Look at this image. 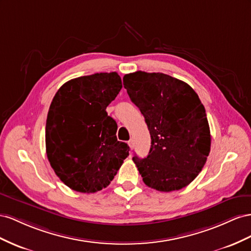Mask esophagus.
I'll return each instance as SVG.
<instances>
[{
  "label": "esophagus",
  "instance_id": "1",
  "mask_svg": "<svg viewBox=\"0 0 251 251\" xmlns=\"http://www.w3.org/2000/svg\"><path fill=\"white\" fill-rule=\"evenodd\" d=\"M128 145H129L130 149L132 150V149H133V141H132V140H129V141H128Z\"/></svg>",
  "mask_w": 251,
  "mask_h": 251
}]
</instances>
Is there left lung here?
I'll return each instance as SVG.
<instances>
[{"instance_id": "1", "label": "left lung", "mask_w": 251, "mask_h": 251, "mask_svg": "<svg viewBox=\"0 0 251 251\" xmlns=\"http://www.w3.org/2000/svg\"><path fill=\"white\" fill-rule=\"evenodd\" d=\"M123 84L151 137L147 157H132L143 182L163 192L186 187L210 152L209 124L199 96L187 83L161 73L128 74Z\"/></svg>"}]
</instances>
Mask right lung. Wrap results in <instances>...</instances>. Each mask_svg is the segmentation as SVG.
<instances>
[{
  "instance_id": "obj_1",
  "label": "right lung",
  "mask_w": 251,
  "mask_h": 251,
  "mask_svg": "<svg viewBox=\"0 0 251 251\" xmlns=\"http://www.w3.org/2000/svg\"><path fill=\"white\" fill-rule=\"evenodd\" d=\"M122 89L117 73L75 77L61 86L49 107L46 153L60 180L73 190L107 187L129 155L117 139L116 121L106 112Z\"/></svg>"
}]
</instances>
